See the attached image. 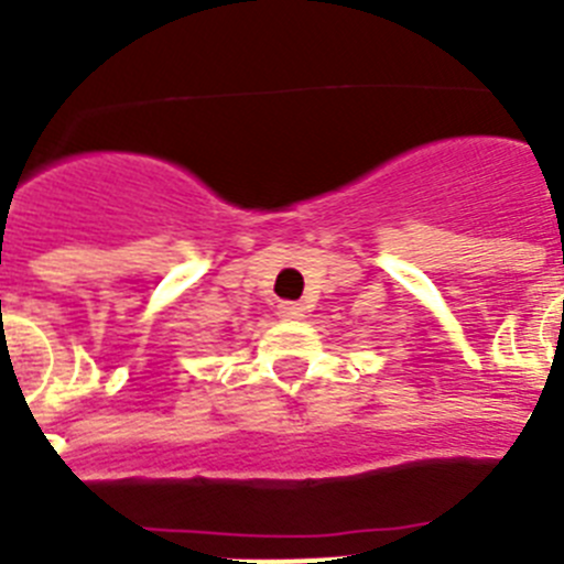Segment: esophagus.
Here are the masks:
<instances>
[{"label":"esophagus","instance_id":"esophagus-1","mask_svg":"<svg viewBox=\"0 0 564 564\" xmlns=\"http://www.w3.org/2000/svg\"><path fill=\"white\" fill-rule=\"evenodd\" d=\"M279 316H282V318H302V316H305V307L296 305V302H282V305H279Z\"/></svg>","mask_w":564,"mask_h":564}]
</instances>
